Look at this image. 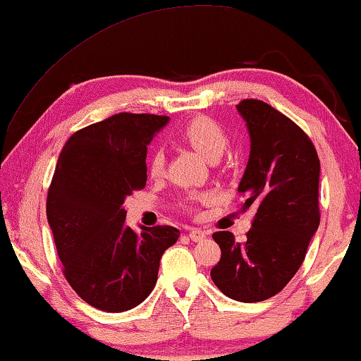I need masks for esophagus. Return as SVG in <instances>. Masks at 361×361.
Returning <instances> with one entry per match:
<instances>
[{"label": "esophagus", "mask_w": 361, "mask_h": 361, "mask_svg": "<svg viewBox=\"0 0 361 361\" xmlns=\"http://www.w3.org/2000/svg\"><path fill=\"white\" fill-rule=\"evenodd\" d=\"M188 235H190L192 242H202L207 237V233L204 231H201V229H191Z\"/></svg>", "instance_id": "34e87169"}]
</instances>
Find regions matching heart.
I'll return each instance as SVG.
<instances>
[{
	"mask_svg": "<svg viewBox=\"0 0 361 361\" xmlns=\"http://www.w3.org/2000/svg\"><path fill=\"white\" fill-rule=\"evenodd\" d=\"M183 139L190 144L192 149L200 152V154L207 160H217L224 154L229 144L226 130L216 123L214 119L200 116V118L191 119L181 130ZM165 170V152L164 149H155L152 152L149 160V171L152 176H160ZM211 195H188L186 201L192 204L197 201H209Z\"/></svg>",
	"mask_w": 361,
	"mask_h": 361,
	"instance_id": "obj_1",
	"label": "heart"
}]
</instances>
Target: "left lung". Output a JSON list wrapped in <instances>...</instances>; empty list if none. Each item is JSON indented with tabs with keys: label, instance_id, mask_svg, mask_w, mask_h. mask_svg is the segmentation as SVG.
Instances as JSON below:
<instances>
[{
	"label": "left lung",
	"instance_id": "8db88e82",
	"mask_svg": "<svg viewBox=\"0 0 361 361\" xmlns=\"http://www.w3.org/2000/svg\"><path fill=\"white\" fill-rule=\"evenodd\" d=\"M237 111L250 134V157L238 192L242 209L257 206L245 242L219 231L212 238L221 260L211 278L226 296L260 302L296 275L321 221L319 161L312 140L296 123L260 99H242Z\"/></svg>",
	"mask_w": 361,
	"mask_h": 361
}]
</instances>
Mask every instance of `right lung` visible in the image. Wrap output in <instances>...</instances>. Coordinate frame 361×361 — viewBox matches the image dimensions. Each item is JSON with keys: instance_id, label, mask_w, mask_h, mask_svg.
I'll return each mask as SVG.
<instances>
[{"instance_id": "1", "label": "right lung", "mask_w": 361, "mask_h": 361, "mask_svg": "<svg viewBox=\"0 0 361 361\" xmlns=\"http://www.w3.org/2000/svg\"><path fill=\"white\" fill-rule=\"evenodd\" d=\"M169 116L119 113L80 129L59 157L47 221L73 291L99 311L124 312L149 296L160 258L178 240L171 226L124 224L126 196L144 190L147 145Z\"/></svg>"}]
</instances>
